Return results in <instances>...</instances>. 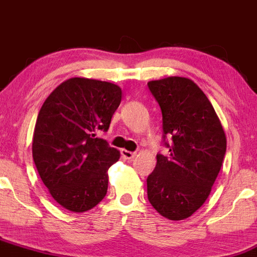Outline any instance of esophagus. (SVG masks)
<instances>
[{
    "label": "esophagus",
    "mask_w": 257,
    "mask_h": 257,
    "mask_svg": "<svg viewBox=\"0 0 257 257\" xmlns=\"http://www.w3.org/2000/svg\"><path fill=\"white\" fill-rule=\"evenodd\" d=\"M120 155H122L125 159H132V158H134L135 156H137V153L128 151V150H120Z\"/></svg>",
    "instance_id": "1"
}]
</instances>
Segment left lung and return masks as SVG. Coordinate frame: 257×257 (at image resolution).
I'll return each mask as SVG.
<instances>
[{
    "instance_id": "obj_1",
    "label": "left lung",
    "mask_w": 257,
    "mask_h": 257,
    "mask_svg": "<svg viewBox=\"0 0 257 257\" xmlns=\"http://www.w3.org/2000/svg\"><path fill=\"white\" fill-rule=\"evenodd\" d=\"M162 110L163 141L147 178V197L162 216L179 221L204 204L222 166L226 135L213 105L192 79L167 77L147 83ZM172 138L170 144L165 140Z\"/></svg>"
}]
</instances>
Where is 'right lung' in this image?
I'll use <instances>...</instances> for the list:
<instances>
[{
	"label": "right lung",
	"instance_id": "right-lung-1",
	"mask_svg": "<svg viewBox=\"0 0 257 257\" xmlns=\"http://www.w3.org/2000/svg\"><path fill=\"white\" fill-rule=\"evenodd\" d=\"M122 100V89L110 82L73 77L58 85L38 112L32 157L59 205L83 213L107 192V170L119 151L99 138L107 132Z\"/></svg>",
	"mask_w": 257,
	"mask_h": 257
}]
</instances>
